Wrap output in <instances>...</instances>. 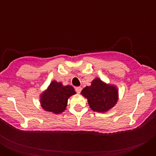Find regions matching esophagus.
<instances>
[{
    "instance_id": "esophagus-1",
    "label": "esophagus",
    "mask_w": 156,
    "mask_h": 156,
    "mask_svg": "<svg viewBox=\"0 0 156 156\" xmlns=\"http://www.w3.org/2000/svg\"><path fill=\"white\" fill-rule=\"evenodd\" d=\"M81 90H82V88H81L80 87H76V93L80 94L81 92Z\"/></svg>"
}]
</instances>
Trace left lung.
I'll return each instance as SVG.
<instances>
[{"mask_svg":"<svg viewBox=\"0 0 156 156\" xmlns=\"http://www.w3.org/2000/svg\"><path fill=\"white\" fill-rule=\"evenodd\" d=\"M81 94L87 99L90 108L98 112L108 111L118 101V89L116 87L107 84L99 78H95L90 86L83 88Z\"/></svg>","mask_w":156,"mask_h":156,"instance_id":"left-lung-1","label":"left lung"}]
</instances>
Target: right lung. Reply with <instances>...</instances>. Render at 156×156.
Listing matches in <instances>:
<instances>
[{"label":"right lung","instance_id":"1","mask_svg":"<svg viewBox=\"0 0 156 156\" xmlns=\"http://www.w3.org/2000/svg\"><path fill=\"white\" fill-rule=\"evenodd\" d=\"M75 94V90L72 86H63L62 83L54 80L41 94V107L45 111L55 114L62 113L66 110L69 98Z\"/></svg>","mask_w":156,"mask_h":156}]
</instances>
